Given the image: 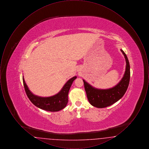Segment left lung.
<instances>
[{"label":"left lung","instance_id":"8db88e82","mask_svg":"<svg viewBox=\"0 0 149 149\" xmlns=\"http://www.w3.org/2000/svg\"><path fill=\"white\" fill-rule=\"evenodd\" d=\"M126 60V70L123 77L117 85L113 87L102 89H98L83 80L89 102L93 106L99 108L109 106L122 98L127 89L130 79V66L127 57L120 49Z\"/></svg>","mask_w":149,"mask_h":149}]
</instances>
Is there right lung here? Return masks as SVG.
Segmentation results:
<instances>
[{"label": "right lung", "mask_w": 149, "mask_h": 149, "mask_svg": "<svg viewBox=\"0 0 149 149\" xmlns=\"http://www.w3.org/2000/svg\"><path fill=\"white\" fill-rule=\"evenodd\" d=\"M77 78V77H74L70 79L65 84L59 92L54 95L47 97H40L31 92L26 84L23 77V82L27 97L35 106L45 111L57 112L66 106L68 102V93L70 88L72 82Z\"/></svg>", "instance_id": "right-lung-1"}]
</instances>
